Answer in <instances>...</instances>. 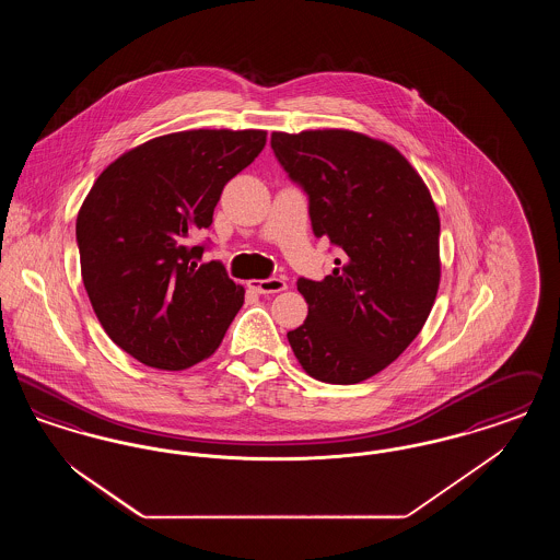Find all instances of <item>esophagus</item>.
<instances>
[{
    "instance_id": "34e87169",
    "label": "esophagus",
    "mask_w": 560,
    "mask_h": 560,
    "mask_svg": "<svg viewBox=\"0 0 560 560\" xmlns=\"http://www.w3.org/2000/svg\"><path fill=\"white\" fill-rule=\"evenodd\" d=\"M247 288L256 293H279L288 290V283H285V279H277V277H272V279H252V281H247Z\"/></svg>"
}]
</instances>
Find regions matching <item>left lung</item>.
Listing matches in <instances>:
<instances>
[{
  "mask_svg": "<svg viewBox=\"0 0 560 560\" xmlns=\"http://www.w3.org/2000/svg\"><path fill=\"white\" fill-rule=\"evenodd\" d=\"M308 192L315 237L345 249L323 281L300 279L306 320L288 334L311 377L359 384L422 331L441 283V220L427 183L393 144L352 130L272 132Z\"/></svg>",
  "mask_w": 560,
  "mask_h": 560,
  "instance_id": "1",
  "label": "left lung"
}]
</instances>
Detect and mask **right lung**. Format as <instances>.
I'll list each match as a JSON object with an SVG mask.
<instances>
[{
  "mask_svg": "<svg viewBox=\"0 0 560 560\" xmlns=\"http://www.w3.org/2000/svg\"><path fill=\"white\" fill-rule=\"evenodd\" d=\"M265 130L151 138L96 178L78 213L81 279L108 338L136 361L183 372L212 357L245 290L203 262L197 231L224 185L260 155Z\"/></svg>",
  "mask_w": 560,
  "mask_h": 560,
  "instance_id": "1",
  "label": "right lung"
}]
</instances>
